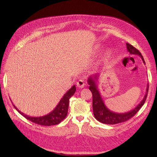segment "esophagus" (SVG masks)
<instances>
[{
	"label": "esophagus",
	"mask_w": 157,
	"mask_h": 157,
	"mask_svg": "<svg viewBox=\"0 0 157 157\" xmlns=\"http://www.w3.org/2000/svg\"><path fill=\"white\" fill-rule=\"evenodd\" d=\"M77 86H78L79 88H84V85H85L84 81L83 80L80 79V80H79L77 82Z\"/></svg>",
	"instance_id": "34e87169"
}]
</instances>
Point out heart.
Here are the masks:
<instances>
[{
	"mask_svg": "<svg viewBox=\"0 0 157 157\" xmlns=\"http://www.w3.org/2000/svg\"><path fill=\"white\" fill-rule=\"evenodd\" d=\"M110 54H111L110 52H109V50L107 51L105 53V58H107V57H109V56H110Z\"/></svg>",
	"mask_w": 157,
	"mask_h": 157,
	"instance_id": "obj_1",
	"label": "heart"
}]
</instances>
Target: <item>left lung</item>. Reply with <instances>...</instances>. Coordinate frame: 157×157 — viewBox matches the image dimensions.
I'll return each mask as SVG.
<instances>
[{
  "instance_id": "left-lung-1",
  "label": "left lung",
  "mask_w": 157,
  "mask_h": 157,
  "mask_svg": "<svg viewBox=\"0 0 157 157\" xmlns=\"http://www.w3.org/2000/svg\"><path fill=\"white\" fill-rule=\"evenodd\" d=\"M126 47L128 52H129L130 54L138 55L141 58L142 61H143L144 63L145 64L143 56H142L138 50H137L134 46L128 43H126ZM99 75L96 74L95 75L90 76L88 79V83L90 85L89 90L92 92L93 96L92 107L94 115L95 118H96V120L101 123H103V124H118V123L125 122L129 120L132 117H134L145 103L147 96V92H148L149 90V84L147 86L146 93L144 98L134 109L124 113H117L109 110L103 101V99L101 96L100 93H99L96 84Z\"/></svg>"
}]
</instances>
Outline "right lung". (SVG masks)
I'll list each match as a JSON object with an SVG mask.
<instances>
[{"label": "right lung", "mask_w": 157, "mask_h": 157, "mask_svg": "<svg viewBox=\"0 0 157 157\" xmlns=\"http://www.w3.org/2000/svg\"><path fill=\"white\" fill-rule=\"evenodd\" d=\"M76 91V86L75 85L70 88L68 91L66 92L63 98L61 99L59 103L58 104L55 109L50 113L47 114L46 115L42 117H30L27 115L21 112L19 109L13 105L16 110L20 113L21 115L24 117L27 120H29L33 122L36 123L37 124L42 125V126H53L56 125L60 123L66 116L67 115L68 108H69V99L71 96H73Z\"/></svg>", "instance_id": "add662e5"}]
</instances>
